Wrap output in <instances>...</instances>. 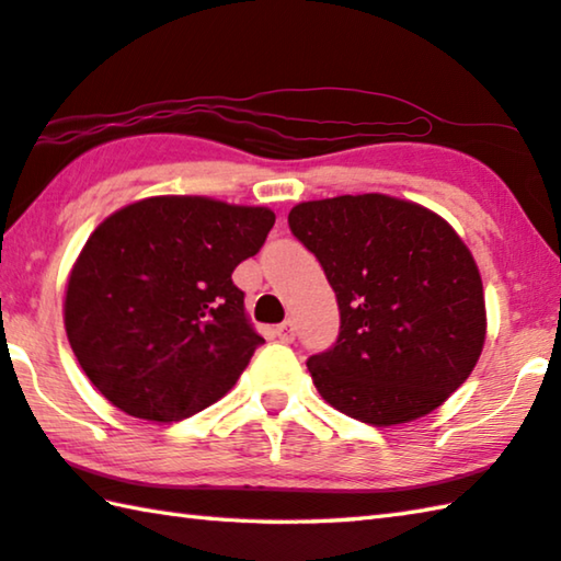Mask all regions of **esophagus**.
Instances as JSON below:
<instances>
[{
	"instance_id": "esophagus-1",
	"label": "esophagus",
	"mask_w": 561,
	"mask_h": 561,
	"mask_svg": "<svg viewBox=\"0 0 561 561\" xmlns=\"http://www.w3.org/2000/svg\"><path fill=\"white\" fill-rule=\"evenodd\" d=\"M274 333H277V339L282 341V343H291L294 341V325H291V321H284V323H279L277 329H274Z\"/></svg>"
}]
</instances>
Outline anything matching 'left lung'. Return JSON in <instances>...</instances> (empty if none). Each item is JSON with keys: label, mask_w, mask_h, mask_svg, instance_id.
<instances>
[{"label": "left lung", "mask_w": 561, "mask_h": 561, "mask_svg": "<svg viewBox=\"0 0 561 561\" xmlns=\"http://www.w3.org/2000/svg\"><path fill=\"white\" fill-rule=\"evenodd\" d=\"M289 228L316 254L341 311L339 339L307 368L335 410L373 426L434 412L485 343L471 250L442 216L385 193L307 201Z\"/></svg>", "instance_id": "obj_1"}]
</instances>
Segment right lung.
<instances>
[{
    "label": "right lung",
    "mask_w": 561,
    "mask_h": 561,
    "mask_svg": "<svg viewBox=\"0 0 561 561\" xmlns=\"http://www.w3.org/2000/svg\"><path fill=\"white\" fill-rule=\"evenodd\" d=\"M272 226L262 206L154 196L93 230L70 270L64 321L80 368L117 410L179 422L238 382L264 339L232 272Z\"/></svg>",
    "instance_id": "right-lung-1"
}]
</instances>
